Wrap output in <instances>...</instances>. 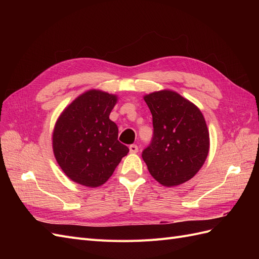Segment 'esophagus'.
Masks as SVG:
<instances>
[{"mask_svg": "<svg viewBox=\"0 0 259 259\" xmlns=\"http://www.w3.org/2000/svg\"><path fill=\"white\" fill-rule=\"evenodd\" d=\"M130 152L131 153H137L138 152V147L136 145H131L130 146Z\"/></svg>", "mask_w": 259, "mask_h": 259, "instance_id": "34e87169", "label": "esophagus"}]
</instances>
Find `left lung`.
<instances>
[{"instance_id": "8db88e82", "label": "left lung", "mask_w": 259, "mask_h": 259, "mask_svg": "<svg viewBox=\"0 0 259 259\" xmlns=\"http://www.w3.org/2000/svg\"><path fill=\"white\" fill-rule=\"evenodd\" d=\"M153 123L151 144L143 151L149 173L174 187L191 179L204 164L209 134L200 109L178 93L164 90L144 97Z\"/></svg>"}]
</instances>
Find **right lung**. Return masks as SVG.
I'll return each instance as SVG.
<instances>
[{"instance_id": "right-lung-1", "label": "right lung", "mask_w": 259, "mask_h": 259, "mask_svg": "<svg viewBox=\"0 0 259 259\" xmlns=\"http://www.w3.org/2000/svg\"><path fill=\"white\" fill-rule=\"evenodd\" d=\"M117 96L91 90L59 115L53 132V151L62 171L74 183L95 188L111 177L130 149L117 140L109 115Z\"/></svg>"}]
</instances>
